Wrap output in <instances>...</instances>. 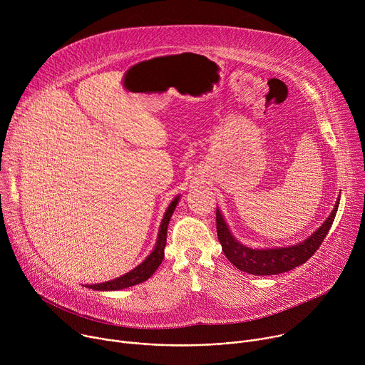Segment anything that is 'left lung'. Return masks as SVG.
<instances>
[{"instance_id": "8db88e82", "label": "left lung", "mask_w": 365, "mask_h": 365, "mask_svg": "<svg viewBox=\"0 0 365 365\" xmlns=\"http://www.w3.org/2000/svg\"><path fill=\"white\" fill-rule=\"evenodd\" d=\"M339 200H336L335 207L327 221L304 241L280 248H250L238 242L231 234L221 211L217 207V232L218 240L222 245L225 257L230 259L238 270L254 276H272L293 270L294 267L306 263L307 259L315 254L321 247L327 234L329 232L332 222L338 211Z\"/></svg>"}]
</instances>
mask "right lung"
<instances>
[{"label": "right lung", "mask_w": 365, "mask_h": 365, "mask_svg": "<svg viewBox=\"0 0 365 365\" xmlns=\"http://www.w3.org/2000/svg\"><path fill=\"white\" fill-rule=\"evenodd\" d=\"M180 196H176L169 207L168 211L162 220L160 228H159V237H158V242H155L154 250L151 251V254L144 259L141 264H138L134 270L123 274L121 277H117L114 280L106 282V283H99V284H88L86 287L92 289V290H120V289H125V287H131L135 286L138 283L145 282L148 277L153 276V273L158 270V267L162 264L163 258H165V247H166V235H168V225L169 221L173 215V211L176 210V205L179 202Z\"/></svg>", "instance_id": "1"}]
</instances>
